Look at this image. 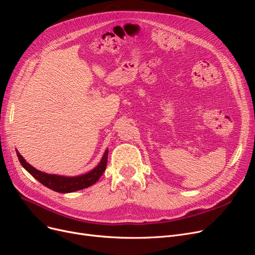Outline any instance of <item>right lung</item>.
Wrapping results in <instances>:
<instances>
[{"label":"right lung","mask_w":255,"mask_h":255,"mask_svg":"<svg viewBox=\"0 0 255 255\" xmlns=\"http://www.w3.org/2000/svg\"><path fill=\"white\" fill-rule=\"evenodd\" d=\"M16 155L20 164L23 165V168L27 172H29L41 184L57 193H73L86 189V187L95 184L99 179H100V177L103 175L106 169L108 149L105 150L100 162H99L93 170L78 176H64L57 174H49L46 172L39 171L30 163H28L17 150Z\"/></svg>","instance_id":"add662e5"}]
</instances>
